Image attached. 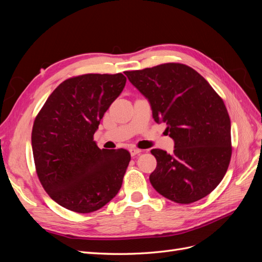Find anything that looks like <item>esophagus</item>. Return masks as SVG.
<instances>
[{"instance_id": "1", "label": "esophagus", "mask_w": 262, "mask_h": 262, "mask_svg": "<svg viewBox=\"0 0 262 262\" xmlns=\"http://www.w3.org/2000/svg\"><path fill=\"white\" fill-rule=\"evenodd\" d=\"M141 152H142V150L139 149V148H136V147L130 148V154H131V156H136V155L140 154Z\"/></svg>"}]
</instances>
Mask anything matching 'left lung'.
<instances>
[{"mask_svg":"<svg viewBox=\"0 0 262 262\" xmlns=\"http://www.w3.org/2000/svg\"><path fill=\"white\" fill-rule=\"evenodd\" d=\"M149 100L154 120L167 125L175 149L150 150L156 161L149 181L167 199L189 204L210 194L225 176L232 157L231 119L223 99L195 70L164 63L125 71Z\"/></svg>","mask_w":262,"mask_h":262,"instance_id":"left-lung-1","label":"left lung"}]
</instances>
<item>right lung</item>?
<instances>
[{"mask_svg": "<svg viewBox=\"0 0 262 262\" xmlns=\"http://www.w3.org/2000/svg\"><path fill=\"white\" fill-rule=\"evenodd\" d=\"M125 82L122 73L70 77L36 116L31 131L36 172L61 207L92 213L120 190L131 160L129 150L100 149L94 133Z\"/></svg>", "mask_w": 262, "mask_h": 262, "instance_id": "obj_1", "label": "right lung"}]
</instances>
